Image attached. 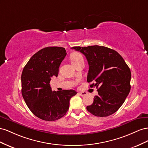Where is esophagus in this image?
Returning <instances> with one entry per match:
<instances>
[{"mask_svg": "<svg viewBox=\"0 0 148 148\" xmlns=\"http://www.w3.org/2000/svg\"><path fill=\"white\" fill-rule=\"evenodd\" d=\"M79 95H80L82 96V97H84V96H86V95H87V94H86V92H79Z\"/></svg>", "mask_w": 148, "mask_h": 148, "instance_id": "34e87169", "label": "esophagus"}]
</instances>
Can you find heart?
Here are the masks:
<instances>
[{"label": "heart", "instance_id": "1", "mask_svg": "<svg viewBox=\"0 0 148 148\" xmlns=\"http://www.w3.org/2000/svg\"><path fill=\"white\" fill-rule=\"evenodd\" d=\"M71 61H72V62H73V64H74V63L77 62L79 61L80 60H83V57L80 53H74L71 55Z\"/></svg>", "mask_w": 148, "mask_h": 148}]
</instances>
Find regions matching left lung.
<instances>
[{"label": "left lung", "mask_w": 148, "mask_h": 148, "mask_svg": "<svg viewBox=\"0 0 148 148\" xmlns=\"http://www.w3.org/2000/svg\"><path fill=\"white\" fill-rule=\"evenodd\" d=\"M86 56L89 68L88 82L90 87H96L98 95L87 110L96 116L112 115L124 103L129 94L131 71L123 58L112 49L102 46H74L72 48Z\"/></svg>", "instance_id": "8db88e82"}]
</instances>
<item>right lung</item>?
Here are the masks:
<instances>
[{
    "instance_id": "1",
    "label": "right lung",
    "mask_w": 148,
    "mask_h": 148,
    "mask_svg": "<svg viewBox=\"0 0 148 148\" xmlns=\"http://www.w3.org/2000/svg\"><path fill=\"white\" fill-rule=\"evenodd\" d=\"M62 47H46L33 55L22 74V94L30 111L39 119L53 121L64 116L69 100L76 95L74 90L52 91L50 81L57 77L59 67L66 56Z\"/></svg>"
}]
</instances>
